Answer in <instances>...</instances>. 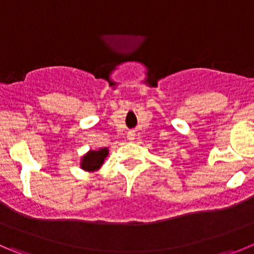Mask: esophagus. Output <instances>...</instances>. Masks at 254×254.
<instances>
[{"instance_id":"obj_1","label":"esophagus","mask_w":254,"mask_h":254,"mask_svg":"<svg viewBox=\"0 0 254 254\" xmlns=\"http://www.w3.org/2000/svg\"><path fill=\"white\" fill-rule=\"evenodd\" d=\"M127 139H129L130 141L134 140V139H135V132L134 131H129V132H127Z\"/></svg>"}]
</instances>
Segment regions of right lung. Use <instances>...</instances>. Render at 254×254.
<instances>
[{"mask_svg":"<svg viewBox=\"0 0 254 254\" xmlns=\"http://www.w3.org/2000/svg\"><path fill=\"white\" fill-rule=\"evenodd\" d=\"M109 155L108 148H100L98 150H89L85 153L80 159V167L87 173L98 172L104 164V160Z\"/></svg>","mask_w":254,"mask_h":254,"instance_id":"add662e5","label":"right lung"}]
</instances>
